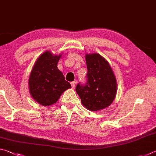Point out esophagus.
<instances>
[{"label": "esophagus", "mask_w": 156, "mask_h": 156, "mask_svg": "<svg viewBox=\"0 0 156 156\" xmlns=\"http://www.w3.org/2000/svg\"><path fill=\"white\" fill-rule=\"evenodd\" d=\"M76 81H73V82H72V83H71V84H72V87L73 89H74L76 87Z\"/></svg>", "instance_id": "34e87169"}]
</instances>
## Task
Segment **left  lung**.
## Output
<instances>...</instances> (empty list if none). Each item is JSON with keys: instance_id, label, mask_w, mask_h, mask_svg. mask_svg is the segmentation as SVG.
<instances>
[{"instance_id": "left-lung-1", "label": "left lung", "mask_w": 156, "mask_h": 156, "mask_svg": "<svg viewBox=\"0 0 156 156\" xmlns=\"http://www.w3.org/2000/svg\"><path fill=\"white\" fill-rule=\"evenodd\" d=\"M87 82L78 84L76 93L86 109L91 112L109 107L117 94V80L109 62L98 53L86 54Z\"/></svg>"}]
</instances>
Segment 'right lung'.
<instances>
[{"label": "right lung", "mask_w": 156, "mask_h": 156, "mask_svg": "<svg viewBox=\"0 0 156 156\" xmlns=\"http://www.w3.org/2000/svg\"><path fill=\"white\" fill-rule=\"evenodd\" d=\"M62 54L46 51L38 56L29 78V91L32 98L43 106H50L58 100L63 92L72 88L57 65Z\"/></svg>", "instance_id": "add662e5"}]
</instances>
